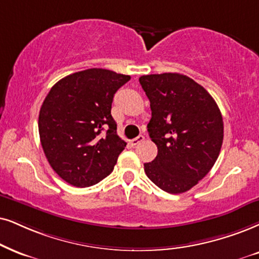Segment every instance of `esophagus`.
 <instances>
[{
  "mask_svg": "<svg viewBox=\"0 0 259 259\" xmlns=\"http://www.w3.org/2000/svg\"><path fill=\"white\" fill-rule=\"evenodd\" d=\"M143 140H145V136H143V135H139L137 137H135V139H134V140H132V145H133V146L139 145V143L142 142Z\"/></svg>",
  "mask_w": 259,
  "mask_h": 259,
  "instance_id": "obj_1",
  "label": "esophagus"
}]
</instances>
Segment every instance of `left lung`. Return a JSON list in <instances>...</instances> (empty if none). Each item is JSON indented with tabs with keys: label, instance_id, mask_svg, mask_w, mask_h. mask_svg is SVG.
Listing matches in <instances>:
<instances>
[{
	"label": "left lung",
	"instance_id": "obj_1",
	"mask_svg": "<svg viewBox=\"0 0 259 259\" xmlns=\"http://www.w3.org/2000/svg\"><path fill=\"white\" fill-rule=\"evenodd\" d=\"M140 83L150 101V139L158 155L145 172L168 194H182L207 176L220 154L224 122L218 104L186 75H143Z\"/></svg>",
	"mask_w": 259,
	"mask_h": 259
}]
</instances>
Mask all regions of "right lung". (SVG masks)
<instances>
[{"instance_id": "obj_1", "label": "right lung", "mask_w": 259, "mask_h": 259, "mask_svg": "<svg viewBox=\"0 0 259 259\" xmlns=\"http://www.w3.org/2000/svg\"><path fill=\"white\" fill-rule=\"evenodd\" d=\"M129 75L92 68L55 83L40 107L39 136L49 163L68 184L92 186L113 171L126 143L111 116Z\"/></svg>"}]
</instances>
